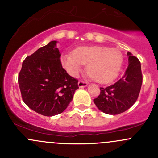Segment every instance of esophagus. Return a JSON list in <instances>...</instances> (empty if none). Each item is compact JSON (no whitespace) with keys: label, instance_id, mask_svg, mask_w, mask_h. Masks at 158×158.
Segmentation results:
<instances>
[{"label":"esophagus","instance_id":"1","mask_svg":"<svg viewBox=\"0 0 158 158\" xmlns=\"http://www.w3.org/2000/svg\"><path fill=\"white\" fill-rule=\"evenodd\" d=\"M87 82H83V81H79L78 82V85H79V88H84V87H86L87 86Z\"/></svg>","mask_w":158,"mask_h":158}]
</instances>
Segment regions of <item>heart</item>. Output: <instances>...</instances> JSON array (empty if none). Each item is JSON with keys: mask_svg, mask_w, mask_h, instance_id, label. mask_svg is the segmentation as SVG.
<instances>
[{"mask_svg": "<svg viewBox=\"0 0 158 158\" xmlns=\"http://www.w3.org/2000/svg\"><path fill=\"white\" fill-rule=\"evenodd\" d=\"M123 63L122 52L115 48L92 46L74 49L73 54L62 56L63 67L73 77H77L87 65V71L99 83L112 82L119 74Z\"/></svg>", "mask_w": 158, "mask_h": 158, "instance_id": "1", "label": "heart"}]
</instances>
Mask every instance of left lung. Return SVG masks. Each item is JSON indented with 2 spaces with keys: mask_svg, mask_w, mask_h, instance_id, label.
<instances>
[{
  "mask_svg": "<svg viewBox=\"0 0 158 158\" xmlns=\"http://www.w3.org/2000/svg\"><path fill=\"white\" fill-rule=\"evenodd\" d=\"M127 55L128 66L123 77L111 86L100 88V95L93 100L97 108L106 114H121L138 99L142 84L141 63L130 52Z\"/></svg>",
  "mask_w": 158,
  "mask_h": 158,
  "instance_id": "obj_1",
  "label": "left lung"
}]
</instances>
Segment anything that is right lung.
I'll return each instance as SVG.
<instances>
[{
	"label": "right lung",
	"instance_id": "1",
	"mask_svg": "<svg viewBox=\"0 0 158 158\" xmlns=\"http://www.w3.org/2000/svg\"><path fill=\"white\" fill-rule=\"evenodd\" d=\"M57 41L49 42L24 60L18 76L22 98L44 116L60 114L73 100L78 80L63 68Z\"/></svg>",
	"mask_w": 158,
	"mask_h": 158
}]
</instances>
